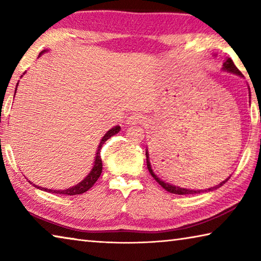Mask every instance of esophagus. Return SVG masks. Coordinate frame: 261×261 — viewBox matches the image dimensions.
<instances>
[{
  "label": "esophagus",
  "instance_id": "esophagus-1",
  "mask_svg": "<svg viewBox=\"0 0 261 261\" xmlns=\"http://www.w3.org/2000/svg\"><path fill=\"white\" fill-rule=\"evenodd\" d=\"M145 117L141 114H132L126 118V124H138V123H144Z\"/></svg>",
  "mask_w": 261,
  "mask_h": 261
}]
</instances>
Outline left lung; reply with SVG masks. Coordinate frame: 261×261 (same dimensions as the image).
<instances>
[{
  "label": "left lung",
  "instance_id": "left-lung-1",
  "mask_svg": "<svg viewBox=\"0 0 261 261\" xmlns=\"http://www.w3.org/2000/svg\"><path fill=\"white\" fill-rule=\"evenodd\" d=\"M222 69L224 70V71H228V72L238 74V76H242V72L236 68V65L233 64V62H232L231 59H227V60H226V62H224V63H223V68H222ZM249 91H250V88H249ZM148 159H149V158H148V152H147V149H146V163H147V169H148V171H149V174H151V175L153 176V178L155 179L156 182H158L159 184H160L163 189L167 190V191L170 192V193H175V194H196V193H201V192L213 191V190L219 189V188L221 187V185H223L224 183L227 182V180H228L229 178H230V176H229V177H228L226 180H223V182H221L219 185H215V187L210 188V189H207V190H190V189H184V188L175 187V185H173V184L166 183L165 180L160 179L155 174H154V171L152 170V167H151V162H149Z\"/></svg>",
  "mask_w": 261,
  "mask_h": 261
}]
</instances>
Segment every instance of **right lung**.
<instances>
[{"label":"right lung","instance_id":"obj_1","mask_svg":"<svg viewBox=\"0 0 261 261\" xmlns=\"http://www.w3.org/2000/svg\"><path fill=\"white\" fill-rule=\"evenodd\" d=\"M45 51L46 50H42L40 53V55L43 54ZM16 90H17V86H16ZM120 130H121V126L116 125V126H114L113 129H110L107 132V134H106L102 137V139L100 140L98 149H96V153H95L96 156H95V160H94L93 168H92L90 174H88L86 177L82 180L81 183H78L77 185H74V187H71V188L65 189V190H51V189H45V188H41V187H37L35 184H33V185L35 188H38L40 190H45V191H47V192H51V193H56V194H67V196H74V194H82L84 192H86L87 190H90L92 187H93L94 183L100 177L101 173H102V161H101V155H100L101 147H102V145L110 138V137L116 135L117 132H120ZM29 182H30V180H29ZM31 184H32V183H31Z\"/></svg>","mask_w":261,"mask_h":261}]
</instances>
